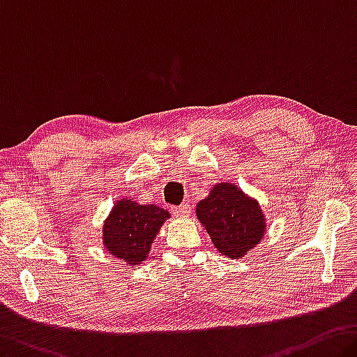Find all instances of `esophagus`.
Segmentation results:
<instances>
[{
  "mask_svg": "<svg viewBox=\"0 0 357 357\" xmlns=\"http://www.w3.org/2000/svg\"><path fill=\"white\" fill-rule=\"evenodd\" d=\"M190 211H192V209H190L189 203H183V205H181V206L173 209V213L176 214V216H189Z\"/></svg>",
  "mask_w": 357,
  "mask_h": 357,
  "instance_id": "obj_1",
  "label": "esophagus"
}]
</instances>
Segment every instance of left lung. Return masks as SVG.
I'll return each instance as SVG.
<instances>
[{"label":"left lung","mask_w":357,"mask_h":357,"mask_svg":"<svg viewBox=\"0 0 357 357\" xmlns=\"http://www.w3.org/2000/svg\"><path fill=\"white\" fill-rule=\"evenodd\" d=\"M195 216L214 248L229 259L245 257L267 230L259 202L231 183L214 184L206 199L197 203Z\"/></svg>","instance_id":"8db88e82"}]
</instances>
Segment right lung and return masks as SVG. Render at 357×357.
I'll use <instances>...</instances> for the list:
<instances>
[{
  "label": "right lung",
  "mask_w": 357,
  "mask_h": 357,
  "mask_svg": "<svg viewBox=\"0 0 357 357\" xmlns=\"http://www.w3.org/2000/svg\"><path fill=\"white\" fill-rule=\"evenodd\" d=\"M167 219V209L154 203L139 205L123 197L114 203L105 219L101 243L107 254L127 262V267H135L148 259L151 245Z\"/></svg>",
  "instance_id": "right-lung-1"
}]
</instances>
